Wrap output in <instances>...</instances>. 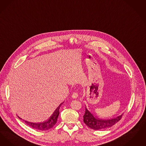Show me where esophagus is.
Wrapping results in <instances>:
<instances>
[{
  "label": "esophagus",
  "instance_id": "34e87169",
  "mask_svg": "<svg viewBox=\"0 0 146 146\" xmlns=\"http://www.w3.org/2000/svg\"><path fill=\"white\" fill-rule=\"evenodd\" d=\"M77 97H78V94L77 93H75V92L73 93V94L72 95V98L73 99H76Z\"/></svg>",
  "mask_w": 146,
  "mask_h": 146
}]
</instances>
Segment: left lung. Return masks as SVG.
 <instances>
[{"mask_svg":"<svg viewBox=\"0 0 146 146\" xmlns=\"http://www.w3.org/2000/svg\"><path fill=\"white\" fill-rule=\"evenodd\" d=\"M123 114L108 119H101L95 117L86 107L85 113L83 115V121L87 126L93 130H101L113 126L116 123L120 121Z\"/></svg>","mask_w":146,"mask_h":146,"instance_id":"left-lung-1","label":"left lung"}]
</instances>
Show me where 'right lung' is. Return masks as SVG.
<instances>
[{
  "mask_svg": "<svg viewBox=\"0 0 146 146\" xmlns=\"http://www.w3.org/2000/svg\"><path fill=\"white\" fill-rule=\"evenodd\" d=\"M62 102V104H60V105L57 108V109L54 111V112L52 114L51 117L47 120V121H43L42 123H32L29 121H25V123H26L27 125H29V127H32L34 129H36L38 130H47L51 129L52 127L54 126V125L57 123V119L58 117V115L59 114V108L62 104H63ZM20 119H22L18 116Z\"/></svg>",
  "mask_w": 146,
  "mask_h": 146,
  "instance_id": "right-lung-1",
  "label": "right lung"
}]
</instances>
